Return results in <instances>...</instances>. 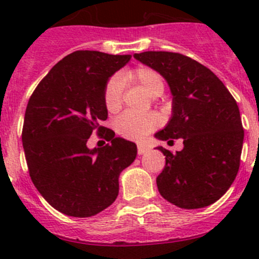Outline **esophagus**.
Instances as JSON below:
<instances>
[{"instance_id": "obj_1", "label": "esophagus", "mask_w": 259, "mask_h": 259, "mask_svg": "<svg viewBox=\"0 0 259 259\" xmlns=\"http://www.w3.org/2000/svg\"><path fill=\"white\" fill-rule=\"evenodd\" d=\"M146 150H148L146 145H144V144H138V154H139V155H143V154H144Z\"/></svg>"}]
</instances>
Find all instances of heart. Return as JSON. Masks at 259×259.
Listing matches in <instances>:
<instances>
[{"instance_id":"heart-1","label":"heart","mask_w":259,"mask_h":259,"mask_svg":"<svg viewBox=\"0 0 259 259\" xmlns=\"http://www.w3.org/2000/svg\"><path fill=\"white\" fill-rule=\"evenodd\" d=\"M121 83H137L153 96L160 95L164 91L163 76L156 70L148 66L135 67L120 75L119 79H111L106 83L104 103L109 113H116L121 108ZM159 122L160 120L155 114L125 113L115 120V130L125 139L142 140L159 126Z\"/></svg>"}]
</instances>
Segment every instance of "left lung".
Wrapping results in <instances>:
<instances>
[{
    "instance_id": "obj_1",
    "label": "left lung",
    "mask_w": 259,
    "mask_h": 259,
    "mask_svg": "<svg viewBox=\"0 0 259 259\" xmlns=\"http://www.w3.org/2000/svg\"><path fill=\"white\" fill-rule=\"evenodd\" d=\"M138 61L156 70L173 95L171 117L155 134L160 140L182 138L177 153L158 146L165 166L156 178L164 199L184 209L213 204L236 179L244 130L233 96L204 65L182 54L145 51Z\"/></svg>"
}]
</instances>
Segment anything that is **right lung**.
I'll use <instances>...</instances> for the list:
<instances>
[{
  "mask_svg": "<svg viewBox=\"0 0 259 259\" xmlns=\"http://www.w3.org/2000/svg\"><path fill=\"white\" fill-rule=\"evenodd\" d=\"M132 59L80 50L40 81L26 108L22 144L28 173L51 207L85 218L106 209L119 194V176L137 158V145L101 126L108 119L104 90ZM96 130L110 145L89 149Z\"/></svg>",
  "mask_w": 259,
  "mask_h": 259,
  "instance_id": "add662e5",
  "label": "right lung"
}]
</instances>
